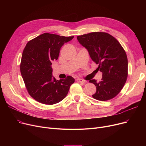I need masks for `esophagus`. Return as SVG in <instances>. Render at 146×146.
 <instances>
[{"label":"esophagus","instance_id":"34e87169","mask_svg":"<svg viewBox=\"0 0 146 146\" xmlns=\"http://www.w3.org/2000/svg\"><path fill=\"white\" fill-rule=\"evenodd\" d=\"M77 80L78 82H80V83H85L86 82V80H83V79H77Z\"/></svg>","mask_w":146,"mask_h":146}]
</instances>
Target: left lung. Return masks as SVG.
Listing matches in <instances>:
<instances>
[{"label": "left lung", "instance_id": "left-lung-1", "mask_svg": "<svg viewBox=\"0 0 146 146\" xmlns=\"http://www.w3.org/2000/svg\"><path fill=\"white\" fill-rule=\"evenodd\" d=\"M77 39L102 73L101 81L89 80L96 87L93 98L104 101L116 96L128 76V60L124 48L117 40L106 33H91L78 36Z\"/></svg>", "mask_w": 146, "mask_h": 146}]
</instances>
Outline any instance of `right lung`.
<instances>
[{
	"label": "right lung",
	"instance_id": "obj_1",
	"mask_svg": "<svg viewBox=\"0 0 146 146\" xmlns=\"http://www.w3.org/2000/svg\"><path fill=\"white\" fill-rule=\"evenodd\" d=\"M72 36L44 33L29 41L22 53L21 73L29 94L40 103L53 105L66 96L74 79L56 80L53 77L51 61L58 58L60 48Z\"/></svg>",
	"mask_w": 146,
	"mask_h": 146
}]
</instances>
